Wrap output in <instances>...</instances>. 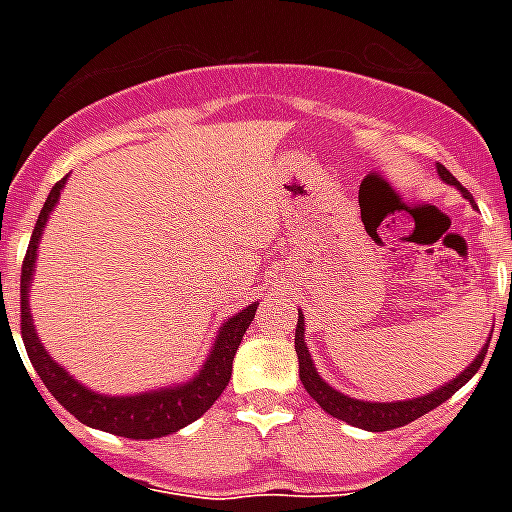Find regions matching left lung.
I'll return each mask as SVG.
<instances>
[{
	"label": "left lung",
	"mask_w": 512,
	"mask_h": 512,
	"mask_svg": "<svg viewBox=\"0 0 512 512\" xmlns=\"http://www.w3.org/2000/svg\"><path fill=\"white\" fill-rule=\"evenodd\" d=\"M438 175L441 180H446L449 185H457L462 191L465 199H470L468 191L462 188L460 180L452 175V172L446 170L444 164H438ZM473 201V199H470ZM486 348H489V342H486L481 353L473 358V364L460 374V377H454L446 385H441L438 390L428 393V396L420 398H409V401H390V404H380V401H358V398H350L340 390H335L329 382L321 380V374L316 372V366H313V358L308 353V345H305V316L297 311V329H295V350L297 358H300V380H303L305 390H308V396L316 401V404L324 409L327 414L337 417V420L348 422V425H356V428L372 430V433H382V430H393V428H404L409 422H414L422 414L433 412L436 406H441L446 398H452L457 390L465 385L468 380H473V374L481 369L486 356Z\"/></svg>",
	"instance_id": "8db88e82"
}]
</instances>
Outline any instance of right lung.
<instances>
[{
  "label": "right lung",
  "instance_id": "1",
  "mask_svg": "<svg viewBox=\"0 0 512 512\" xmlns=\"http://www.w3.org/2000/svg\"><path fill=\"white\" fill-rule=\"evenodd\" d=\"M63 185H66V177L52 185L50 196L44 201L39 220L34 225L31 241H28L23 268H20V335H23L28 358H31L36 374L42 377L44 388L50 390L55 401L66 406L68 412L84 425L124 438H162L177 433L185 425H191L193 420H199L225 390L233 372V356L239 350L241 337L255 319L257 303L247 305L244 311L231 316L220 327L215 345L209 350V358L193 380L175 385V388L148 390V393H138V396H103V393L87 390L58 361H52L50 353L44 350L42 340L36 337L31 308H28V287H31V276H34L36 247L42 239L47 217L58 204Z\"/></svg>",
  "mask_w": 512,
  "mask_h": 512
}]
</instances>
